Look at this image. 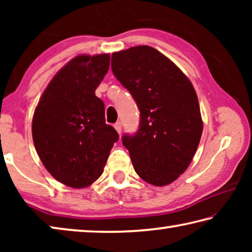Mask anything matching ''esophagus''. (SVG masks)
<instances>
[{
  "instance_id": "obj_1",
  "label": "esophagus",
  "mask_w": 252,
  "mask_h": 252,
  "mask_svg": "<svg viewBox=\"0 0 252 252\" xmlns=\"http://www.w3.org/2000/svg\"><path fill=\"white\" fill-rule=\"evenodd\" d=\"M114 129H116L118 131V133L120 134L121 131H122V126H121V122H117L114 123Z\"/></svg>"
}]
</instances>
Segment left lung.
Here are the masks:
<instances>
[{
    "mask_svg": "<svg viewBox=\"0 0 252 252\" xmlns=\"http://www.w3.org/2000/svg\"><path fill=\"white\" fill-rule=\"evenodd\" d=\"M111 67L140 110L139 130L122 136L135 172L150 185L167 186L189 167L201 139L193 85L172 61L148 45L113 53Z\"/></svg>",
    "mask_w": 252,
    "mask_h": 252,
    "instance_id": "left-lung-1",
    "label": "left lung"
}]
</instances>
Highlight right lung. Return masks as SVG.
<instances>
[{"label": "right lung", "instance_id": "1", "mask_svg": "<svg viewBox=\"0 0 252 252\" xmlns=\"http://www.w3.org/2000/svg\"><path fill=\"white\" fill-rule=\"evenodd\" d=\"M109 65V54L72 59L51 80L33 116V142L42 163L75 189L99 179L119 140L105 123L103 101L95 96Z\"/></svg>", "mask_w": 252, "mask_h": 252}]
</instances>
